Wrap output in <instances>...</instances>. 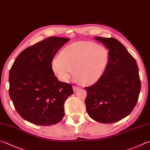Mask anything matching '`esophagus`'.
<instances>
[{
    "label": "esophagus",
    "instance_id": "34e87169",
    "mask_svg": "<svg viewBox=\"0 0 150 150\" xmlns=\"http://www.w3.org/2000/svg\"><path fill=\"white\" fill-rule=\"evenodd\" d=\"M72 88H73L74 91H77L78 89H79V87H78V86H73Z\"/></svg>",
    "mask_w": 150,
    "mask_h": 150
}]
</instances>
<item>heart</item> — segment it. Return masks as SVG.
I'll list each match as a JSON object with an SVG mask.
<instances>
[{
    "mask_svg": "<svg viewBox=\"0 0 150 150\" xmlns=\"http://www.w3.org/2000/svg\"><path fill=\"white\" fill-rule=\"evenodd\" d=\"M109 54L104 47L87 41H78L64 47L52 60V70L62 82H67L74 69L83 84L96 82L105 70Z\"/></svg>",
    "mask_w": 150,
    "mask_h": 150,
    "instance_id": "obj_1",
    "label": "heart"
}]
</instances>
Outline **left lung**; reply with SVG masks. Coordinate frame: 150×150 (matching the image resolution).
Returning <instances> with one entry per match:
<instances>
[{
    "instance_id": "left-lung-1",
    "label": "left lung",
    "mask_w": 150,
    "mask_h": 150,
    "mask_svg": "<svg viewBox=\"0 0 150 150\" xmlns=\"http://www.w3.org/2000/svg\"><path fill=\"white\" fill-rule=\"evenodd\" d=\"M95 39L109 50V59L102 76L85 88L86 111L96 121L115 122L130 115L137 103L141 89L138 67L134 58L117 39Z\"/></svg>"
}]
</instances>
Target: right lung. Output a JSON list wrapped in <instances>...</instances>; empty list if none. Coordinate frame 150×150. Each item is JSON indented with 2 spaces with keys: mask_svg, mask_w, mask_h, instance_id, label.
Returning a JSON list of instances; mask_svg holds the SVG:
<instances>
[{
  "mask_svg": "<svg viewBox=\"0 0 150 150\" xmlns=\"http://www.w3.org/2000/svg\"><path fill=\"white\" fill-rule=\"evenodd\" d=\"M70 39L50 37L20 52L9 72V94L17 112L35 125L51 126L64 115V103L74 93L52 70V59Z\"/></svg>",
  "mask_w": 150,
  "mask_h": 150,
  "instance_id": "1",
  "label": "right lung"
}]
</instances>
